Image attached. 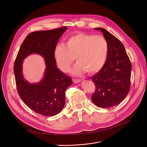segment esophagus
<instances>
[{
	"label": "esophagus",
	"mask_w": 147,
	"mask_h": 147,
	"mask_svg": "<svg viewBox=\"0 0 147 147\" xmlns=\"http://www.w3.org/2000/svg\"><path fill=\"white\" fill-rule=\"evenodd\" d=\"M73 81L74 83H79L82 81L81 79H73Z\"/></svg>",
	"instance_id": "34e87169"
}]
</instances>
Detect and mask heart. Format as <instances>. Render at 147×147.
<instances>
[{
  "label": "heart",
  "mask_w": 147,
  "mask_h": 147,
  "mask_svg": "<svg viewBox=\"0 0 147 147\" xmlns=\"http://www.w3.org/2000/svg\"><path fill=\"white\" fill-rule=\"evenodd\" d=\"M109 48L104 36L80 32L69 36L64 44L57 45L53 56L62 71L69 70L75 56L78 63L73 67V73L81 74L86 71L94 74L104 66Z\"/></svg>",
  "instance_id": "heart-1"
}]
</instances>
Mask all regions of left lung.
Here are the masks:
<instances>
[{"instance_id": "1", "label": "left lung", "mask_w": 147, "mask_h": 147, "mask_svg": "<svg viewBox=\"0 0 147 147\" xmlns=\"http://www.w3.org/2000/svg\"><path fill=\"white\" fill-rule=\"evenodd\" d=\"M101 30L109 44V53L103 68L91 77L95 86L92 101L100 108H110L119 104L130 88L132 64L122 43L102 28Z\"/></svg>"}]
</instances>
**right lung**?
Masks as SVG:
<instances>
[{
  "label": "right lung",
  "mask_w": 147,
  "mask_h": 147,
  "mask_svg": "<svg viewBox=\"0 0 147 147\" xmlns=\"http://www.w3.org/2000/svg\"><path fill=\"white\" fill-rule=\"evenodd\" d=\"M66 27L50 30L37 31L30 33L21 45L13 71L18 93L21 99L36 113L45 116L58 114L65 105V92L73 84L71 79L57 67L53 51ZM32 53H38L45 58L46 71L42 81L28 84L22 73V61Z\"/></svg>",
  "instance_id": "right-lung-1"
}]
</instances>
